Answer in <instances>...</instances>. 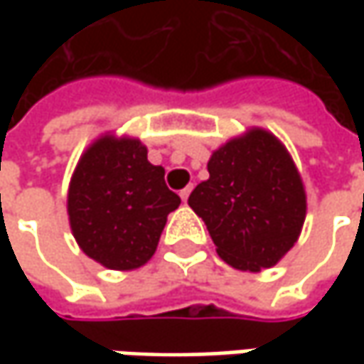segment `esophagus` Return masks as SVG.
<instances>
[{
  "mask_svg": "<svg viewBox=\"0 0 364 364\" xmlns=\"http://www.w3.org/2000/svg\"><path fill=\"white\" fill-rule=\"evenodd\" d=\"M190 192H192V186H186V188H184V190H180V198H182V200H184V203H186V200H188Z\"/></svg>",
  "mask_w": 364,
  "mask_h": 364,
  "instance_id": "1",
  "label": "esophagus"
}]
</instances>
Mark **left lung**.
I'll return each mask as SVG.
<instances>
[{"mask_svg":"<svg viewBox=\"0 0 364 364\" xmlns=\"http://www.w3.org/2000/svg\"><path fill=\"white\" fill-rule=\"evenodd\" d=\"M208 180L190 194L220 257L243 272L275 265L298 241L306 194L294 161L272 133L253 129L218 147Z\"/></svg>","mask_w":364,"mask_h":364,"instance_id":"1","label":"left lung"}]
</instances>
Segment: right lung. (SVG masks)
<instances>
[{"label":"right lung","instance_id":"right-lung-1","mask_svg":"<svg viewBox=\"0 0 364 364\" xmlns=\"http://www.w3.org/2000/svg\"><path fill=\"white\" fill-rule=\"evenodd\" d=\"M180 196L137 139L101 137L78 161L68 218L80 249L109 269H135L156 253Z\"/></svg>","mask_w":364,"mask_h":364}]
</instances>
